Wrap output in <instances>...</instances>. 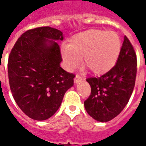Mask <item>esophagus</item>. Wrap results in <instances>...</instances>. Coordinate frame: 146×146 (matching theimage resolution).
<instances>
[{
	"label": "esophagus",
	"mask_w": 146,
	"mask_h": 146,
	"mask_svg": "<svg viewBox=\"0 0 146 146\" xmlns=\"http://www.w3.org/2000/svg\"><path fill=\"white\" fill-rule=\"evenodd\" d=\"M82 80V78H81V76H79V75H76L75 76V78H74V82L75 84H78L79 82H80Z\"/></svg>",
	"instance_id": "1"
}]
</instances>
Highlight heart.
Wrapping results in <instances>:
<instances>
[{"label":"heart","instance_id":"1","mask_svg":"<svg viewBox=\"0 0 146 146\" xmlns=\"http://www.w3.org/2000/svg\"><path fill=\"white\" fill-rule=\"evenodd\" d=\"M121 51V40L113 31L88 30L76 33L70 44L62 49V55L69 69L84 63L95 75L107 73L113 68Z\"/></svg>","mask_w":146,"mask_h":146}]
</instances>
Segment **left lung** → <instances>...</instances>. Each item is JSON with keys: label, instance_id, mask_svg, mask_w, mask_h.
I'll use <instances>...</instances> for the list:
<instances>
[{"label": "left lung", "instance_id": "1", "mask_svg": "<svg viewBox=\"0 0 146 146\" xmlns=\"http://www.w3.org/2000/svg\"><path fill=\"white\" fill-rule=\"evenodd\" d=\"M137 73V58L133 46L124 36L116 65L100 77H90L92 88L84 107L90 116L99 122H108L121 113L134 90Z\"/></svg>", "mask_w": 146, "mask_h": 146}]
</instances>
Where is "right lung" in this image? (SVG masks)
Returning a JSON list of instances; mask_svg holds the SVG:
<instances>
[{
  "label": "right lung",
  "mask_w": 146,
  "mask_h": 146,
  "mask_svg": "<svg viewBox=\"0 0 146 146\" xmlns=\"http://www.w3.org/2000/svg\"><path fill=\"white\" fill-rule=\"evenodd\" d=\"M62 40L60 30L38 27L23 33L11 49L8 63L11 92L31 119L45 120L53 116L73 85L75 75L60 66L62 59L57 41Z\"/></svg>",
  "instance_id": "obj_1"
}]
</instances>
